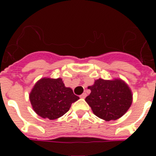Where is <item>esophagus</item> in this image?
<instances>
[{
    "label": "esophagus",
    "instance_id": "esophagus-1",
    "mask_svg": "<svg viewBox=\"0 0 156 156\" xmlns=\"http://www.w3.org/2000/svg\"><path fill=\"white\" fill-rule=\"evenodd\" d=\"M80 97L81 98H85L87 97V94L86 93H83L82 94H81L80 96Z\"/></svg>",
    "mask_w": 156,
    "mask_h": 156
}]
</instances>
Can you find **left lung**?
Returning a JSON list of instances; mask_svg holds the SVG:
<instances>
[{"label":"left lung","instance_id":"obj_1","mask_svg":"<svg viewBox=\"0 0 156 156\" xmlns=\"http://www.w3.org/2000/svg\"><path fill=\"white\" fill-rule=\"evenodd\" d=\"M88 89L91 92L85 101L95 115L106 121L120 118L131 105V90L121 80L98 79Z\"/></svg>","mask_w":156,"mask_h":156}]
</instances>
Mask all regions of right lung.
Here are the masks:
<instances>
[{
    "mask_svg": "<svg viewBox=\"0 0 156 156\" xmlns=\"http://www.w3.org/2000/svg\"><path fill=\"white\" fill-rule=\"evenodd\" d=\"M80 98L71 88L66 87L61 78H43L37 83L30 94L33 108L42 118L55 119L69 110L72 103Z\"/></svg>",
    "mask_w": 156,
    "mask_h": 156,
    "instance_id": "obj_1",
    "label": "right lung"
}]
</instances>
